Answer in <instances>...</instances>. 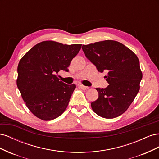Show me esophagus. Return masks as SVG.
I'll return each mask as SVG.
<instances>
[{
	"label": "esophagus",
	"mask_w": 159,
	"mask_h": 159,
	"mask_svg": "<svg viewBox=\"0 0 159 159\" xmlns=\"http://www.w3.org/2000/svg\"><path fill=\"white\" fill-rule=\"evenodd\" d=\"M80 88H81L82 89H84V90L89 89V87H88V86H85V85H80Z\"/></svg>",
	"instance_id": "34e87169"
}]
</instances>
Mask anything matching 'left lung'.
I'll list each match as a JSON object with an SVG mask.
<instances>
[{"label":"left lung","mask_w":159,"mask_h":159,"mask_svg":"<svg viewBox=\"0 0 159 159\" xmlns=\"http://www.w3.org/2000/svg\"><path fill=\"white\" fill-rule=\"evenodd\" d=\"M86 57L98 71L107 72L104 78L109 84L106 88H96L98 99L91 103L99 116L112 119L125 112L140 89L143 74L134 53L121 43L104 40L83 45Z\"/></svg>","instance_id":"left-lung-1"}]
</instances>
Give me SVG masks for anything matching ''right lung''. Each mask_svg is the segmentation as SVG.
Segmentation results:
<instances>
[{
    "mask_svg": "<svg viewBox=\"0 0 159 159\" xmlns=\"http://www.w3.org/2000/svg\"><path fill=\"white\" fill-rule=\"evenodd\" d=\"M81 44H63L54 41L38 43L19 61L17 87L27 107L44 121L64 112L76 85L60 81L56 74L68 71Z\"/></svg>",
    "mask_w": 159,
    "mask_h": 159,
    "instance_id": "obj_1",
    "label": "right lung"
}]
</instances>
